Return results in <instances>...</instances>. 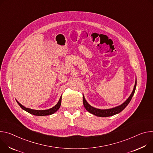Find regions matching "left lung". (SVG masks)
<instances>
[{"label":"left lung","mask_w":153,"mask_h":153,"mask_svg":"<svg viewBox=\"0 0 153 153\" xmlns=\"http://www.w3.org/2000/svg\"><path fill=\"white\" fill-rule=\"evenodd\" d=\"M136 85H137V78H135V85L134 86L133 91L132 93L131 94L130 96L128 98V99L123 102L122 105L117 106L116 107L110 108V109H98L95 108L92 106H91L88 103V101L86 100L85 98H84V95L82 94V102L84 108H86V109L92 114H94L97 117H110L114 115L117 114L118 113H120L122 112L129 104L131 100L132 99V97H133L135 88H136Z\"/></svg>","instance_id":"8db88e82"}]
</instances>
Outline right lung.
<instances>
[{"mask_svg":"<svg viewBox=\"0 0 153 153\" xmlns=\"http://www.w3.org/2000/svg\"><path fill=\"white\" fill-rule=\"evenodd\" d=\"M16 101H17V103L19 104L20 107L24 111H27V112H28L31 114H33L34 115H36V116H45V115H52V114H54L55 112H56L59 109V108H60L61 104V96L58 101V103L55 106H53V108H50V109H45V110H35V109L28 108H26V107L24 106L23 105H22L20 103H19V101L18 100H16Z\"/></svg>","mask_w":153,"mask_h":153,"instance_id":"right-lung-1","label":"right lung"}]
</instances>
